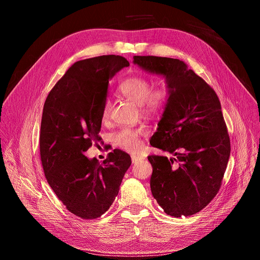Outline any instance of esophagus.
Masks as SVG:
<instances>
[{"instance_id":"34e87169","label":"esophagus","mask_w":260,"mask_h":260,"mask_svg":"<svg viewBox=\"0 0 260 260\" xmlns=\"http://www.w3.org/2000/svg\"><path fill=\"white\" fill-rule=\"evenodd\" d=\"M141 160H144V157H142L141 155H139V154H132V162L133 163H137V162H139Z\"/></svg>"}]
</instances>
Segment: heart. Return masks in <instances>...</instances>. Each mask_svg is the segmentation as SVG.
I'll use <instances>...</instances> for the list:
<instances>
[{
    "instance_id": "obj_1",
    "label": "heart",
    "mask_w": 260,
    "mask_h": 260,
    "mask_svg": "<svg viewBox=\"0 0 260 260\" xmlns=\"http://www.w3.org/2000/svg\"><path fill=\"white\" fill-rule=\"evenodd\" d=\"M152 87L151 80L144 75L135 74L124 79L118 87L119 93L133 102L139 104L140 110L150 115L162 112L169 103L171 91L169 86L164 84ZM111 105L106 100L102 109V118L107 120L110 115ZM146 134V128L124 127L112 135L115 146L129 152H135L141 146V137Z\"/></svg>"
}]
</instances>
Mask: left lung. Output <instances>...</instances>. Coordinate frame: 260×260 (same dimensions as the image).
I'll list each match as a JSON object with an SVG mask.
<instances>
[{"mask_svg":"<svg viewBox=\"0 0 260 260\" xmlns=\"http://www.w3.org/2000/svg\"><path fill=\"white\" fill-rule=\"evenodd\" d=\"M134 62L163 74L171 91L150 145L174 157L148 156L152 165V196L167 215H194L218 193L230 156L218 96L179 59L134 56Z\"/></svg>","mask_w":260,"mask_h":260,"instance_id":"left-lung-1","label":"left lung"}]
</instances>
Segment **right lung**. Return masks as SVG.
Wrapping results in <instances>:
<instances>
[{"mask_svg":"<svg viewBox=\"0 0 260 260\" xmlns=\"http://www.w3.org/2000/svg\"><path fill=\"white\" fill-rule=\"evenodd\" d=\"M129 62L104 55L74 62L49 91L42 114L40 154L45 177L66 208L82 219L105 214L132 164L120 149L100 164L84 152L102 138V109L109 79Z\"/></svg>","mask_w":260,"mask_h":260,"instance_id":"1","label":"right lung"}]
</instances>
